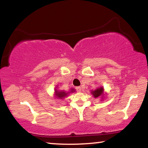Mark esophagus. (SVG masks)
Wrapping results in <instances>:
<instances>
[{"label": "esophagus", "mask_w": 148, "mask_h": 148, "mask_svg": "<svg viewBox=\"0 0 148 148\" xmlns=\"http://www.w3.org/2000/svg\"><path fill=\"white\" fill-rule=\"evenodd\" d=\"M75 89H76V91L77 92H82V88H81V87H76Z\"/></svg>", "instance_id": "1"}]
</instances>
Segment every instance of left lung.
I'll return each instance as SVG.
<instances>
[{"instance_id": "1", "label": "left lung", "mask_w": 148, "mask_h": 148, "mask_svg": "<svg viewBox=\"0 0 148 148\" xmlns=\"http://www.w3.org/2000/svg\"><path fill=\"white\" fill-rule=\"evenodd\" d=\"M92 94L93 96H94V98H98V97L104 96V88L102 87H100L96 90L92 91Z\"/></svg>"}]
</instances>
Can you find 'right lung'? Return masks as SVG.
I'll use <instances>...</instances> for the list:
<instances>
[{
    "label": "right lung",
    "instance_id": "1",
    "mask_svg": "<svg viewBox=\"0 0 148 148\" xmlns=\"http://www.w3.org/2000/svg\"><path fill=\"white\" fill-rule=\"evenodd\" d=\"M74 92H75L74 89H71L70 93ZM54 93H55V96L59 99L64 98V97H66L68 94V93H66L65 92H64V91H58L57 90H56V89H55V91H54Z\"/></svg>",
    "mask_w": 148,
    "mask_h": 148
}]
</instances>
